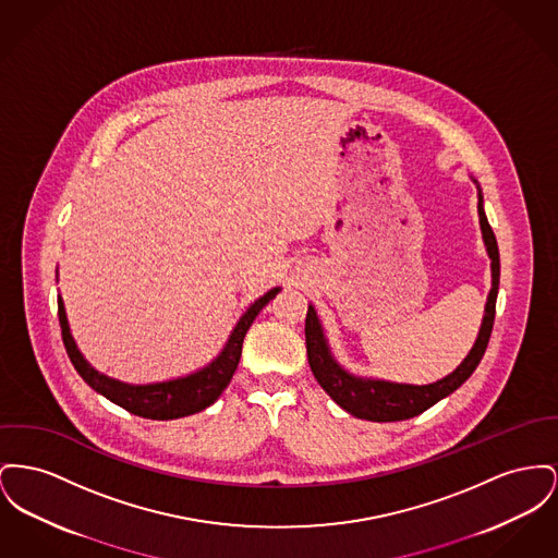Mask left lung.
Here are the masks:
<instances>
[{
    "label": "left lung",
    "mask_w": 558,
    "mask_h": 558,
    "mask_svg": "<svg viewBox=\"0 0 558 558\" xmlns=\"http://www.w3.org/2000/svg\"><path fill=\"white\" fill-rule=\"evenodd\" d=\"M478 217H481V230L487 244V253L492 257L493 289L487 299L483 327L474 348L470 350L465 361L461 362L458 368L445 379L429 386H404V384L361 379L345 373L337 362L332 361L318 316L310 305L305 316V345H307L310 368L318 379V384L323 386V390L350 415L368 420V422H400V420L415 417L427 411L432 404H436L438 400H442L445 396L456 392L459 386L476 371L478 362L483 361L492 339L495 301H497V289H499V248H497L492 226L487 221V215L483 210V197L478 199Z\"/></svg>",
    "instance_id": "left-lung-1"
}]
</instances>
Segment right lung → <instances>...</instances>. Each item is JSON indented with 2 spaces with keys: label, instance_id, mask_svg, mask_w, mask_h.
<instances>
[{
  "label": "right lung",
  "instance_id": "add662e5",
  "mask_svg": "<svg viewBox=\"0 0 558 558\" xmlns=\"http://www.w3.org/2000/svg\"><path fill=\"white\" fill-rule=\"evenodd\" d=\"M280 289H271L267 295L257 299L246 314L240 318V323L233 328V332L219 354V359L210 362L206 368L199 373H194L183 379L166 381V384H154V386H129L120 384L116 379H109L107 375H100L84 356L80 354L71 332L66 325L65 305L63 299L59 296V323H61V335L65 343L69 361L80 373V377L97 392L102 393L107 400L116 402L118 407L126 409L129 413H134L145 420H179L185 415H194L210 407L221 392L228 388V384L238 368V362L242 356V341L246 330L257 318V314L269 303V299L278 295Z\"/></svg>",
  "mask_w": 558,
  "mask_h": 558
}]
</instances>
